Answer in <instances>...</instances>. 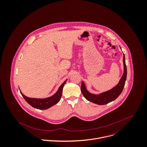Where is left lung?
Returning a JSON list of instances; mask_svg holds the SVG:
<instances>
[{
    "label": "left lung",
    "mask_w": 147,
    "mask_h": 147,
    "mask_svg": "<svg viewBox=\"0 0 147 147\" xmlns=\"http://www.w3.org/2000/svg\"><path fill=\"white\" fill-rule=\"evenodd\" d=\"M123 61L124 65V73L119 83L115 87H114V88L107 92L101 93L99 95H95L90 93L86 90L85 84L84 82L82 81L81 84V91L84 97L87 100L98 105H104L108 104L118 98L121 94L122 91H123L125 84V81L126 80L127 67L126 65L125 57L124 54Z\"/></svg>",
    "instance_id": "left-lung-1"
}]
</instances>
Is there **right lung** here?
<instances>
[{
    "label": "right lung",
    "instance_id": "obj_1",
    "mask_svg": "<svg viewBox=\"0 0 147 147\" xmlns=\"http://www.w3.org/2000/svg\"><path fill=\"white\" fill-rule=\"evenodd\" d=\"M66 81V80L64 82V83L60 86L56 93L49 98H29L22 94L21 91L20 93L23 98H25L26 101L34 108L41 110L47 109L53 105H55L56 103H57L60 100L63 93V87L64 84H65Z\"/></svg>",
    "mask_w": 147,
    "mask_h": 147
}]
</instances>
